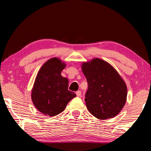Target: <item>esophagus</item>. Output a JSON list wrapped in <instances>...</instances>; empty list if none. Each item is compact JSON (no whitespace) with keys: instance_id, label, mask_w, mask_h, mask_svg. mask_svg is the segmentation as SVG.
I'll list each match as a JSON object with an SVG mask.
<instances>
[{"instance_id":"obj_1","label":"esophagus","mask_w":151,"mask_h":151,"mask_svg":"<svg viewBox=\"0 0 151 151\" xmlns=\"http://www.w3.org/2000/svg\"><path fill=\"white\" fill-rule=\"evenodd\" d=\"M76 94L78 96V97H81V95H82L81 91H77L76 92Z\"/></svg>"}]
</instances>
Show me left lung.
<instances>
[{
	"label": "left lung",
	"instance_id": "left-lung-1",
	"mask_svg": "<svg viewBox=\"0 0 151 151\" xmlns=\"http://www.w3.org/2000/svg\"><path fill=\"white\" fill-rule=\"evenodd\" d=\"M88 84L86 105L93 116L106 119L116 116L125 104L126 84L110 63L99 58L82 64Z\"/></svg>",
	"mask_w": 151,
	"mask_h": 151
}]
</instances>
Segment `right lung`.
<instances>
[{"mask_svg": "<svg viewBox=\"0 0 151 151\" xmlns=\"http://www.w3.org/2000/svg\"><path fill=\"white\" fill-rule=\"evenodd\" d=\"M66 66L57 58H53L41 67L32 91V100L41 113L49 116L62 112L76 94L68 90V79L61 75Z\"/></svg>", "mask_w": 151, "mask_h": 151, "instance_id": "add662e5", "label": "right lung"}]
</instances>
